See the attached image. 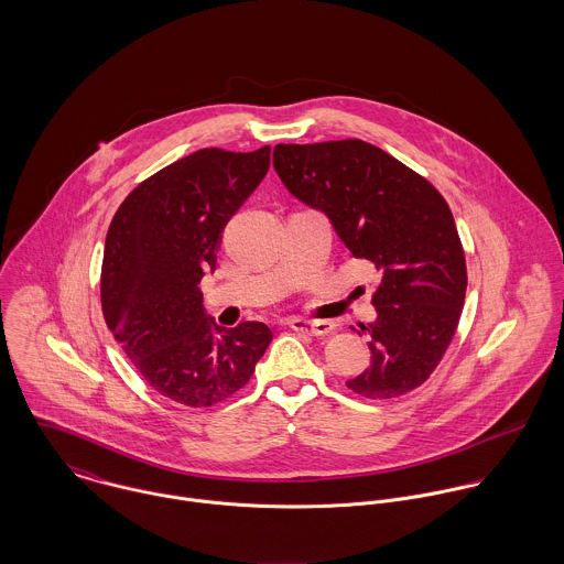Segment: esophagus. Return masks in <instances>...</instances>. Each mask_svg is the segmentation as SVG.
Wrapping results in <instances>:
<instances>
[{
	"mask_svg": "<svg viewBox=\"0 0 564 564\" xmlns=\"http://www.w3.org/2000/svg\"><path fill=\"white\" fill-rule=\"evenodd\" d=\"M289 325L295 332H302V334H308V336H323V334H329L334 329V323L332 322H311V319H291Z\"/></svg>",
	"mask_w": 564,
	"mask_h": 564,
	"instance_id": "esophagus-1",
	"label": "esophagus"
}]
</instances>
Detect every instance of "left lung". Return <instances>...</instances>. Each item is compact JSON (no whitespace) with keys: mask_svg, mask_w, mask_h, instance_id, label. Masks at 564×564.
Here are the masks:
<instances>
[{"mask_svg":"<svg viewBox=\"0 0 564 564\" xmlns=\"http://www.w3.org/2000/svg\"><path fill=\"white\" fill-rule=\"evenodd\" d=\"M282 184L323 213L354 258L382 273L371 300V365L347 380L369 400L421 387L441 362L463 313L467 264L454 215L419 173L360 139L275 145Z\"/></svg>","mask_w":564,"mask_h":564,"instance_id":"8db88e82","label":"left lung"}]
</instances>
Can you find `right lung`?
I'll return each instance as SVG.
<instances>
[{
    "label": "right lung",
    "mask_w": 564,
    "mask_h": 564,
    "mask_svg": "<svg viewBox=\"0 0 564 564\" xmlns=\"http://www.w3.org/2000/svg\"><path fill=\"white\" fill-rule=\"evenodd\" d=\"M271 148L199 150L141 182L106 235L101 308L115 340L161 395L191 408L242 389L273 334L260 322L224 327L199 282L221 235L267 175Z\"/></svg>",
    "instance_id": "add662e5"
}]
</instances>
